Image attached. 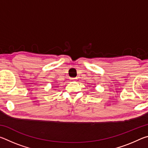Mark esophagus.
<instances>
[{
  "mask_svg": "<svg viewBox=\"0 0 148 148\" xmlns=\"http://www.w3.org/2000/svg\"><path fill=\"white\" fill-rule=\"evenodd\" d=\"M76 79H77L76 77H71V81H73V82H74V81H76Z\"/></svg>",
  "mask_w": 148,
  "mask_h": 148,
  "instance_id": "1",
  "label": "esophagus"
}]
</instances>
